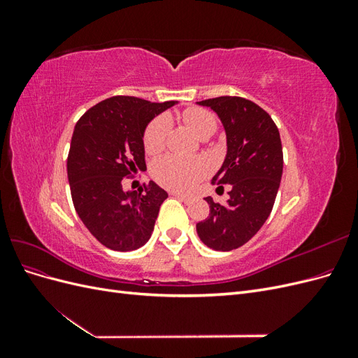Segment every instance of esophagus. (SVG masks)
Instances as JSON below:
<instances>
[{
    "instance_id": "1",
    "label": "esophagus",
    "mask_w": 358,
    "mask_h": 358,
    "mask_svg": "<svg viewBox=\"0 0 358 358\" xmlns=\"http://www.w3.org/2000/svg\"><path fill=\"white\" fill-rule=\"evenodd\" d=\"M173 196L178 197L180 201H183L185 204H189V203H192V201H194V197H191V196H185V194H180V192H173Z\"/></svg>"
}]
</instances>
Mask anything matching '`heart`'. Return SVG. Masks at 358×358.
<instances>
[{
    "instance_id": "heart-1",
    "label": "heart",
    "mask_w": 358,
    "mask_h": 358,
    "mask_svg": "<svg viewBox=\"0 0 358 358\" xmlns=\"http://www.w3.org/2000/svg\"><path fill=\"white\" fill-rule=\"evenodd\" d=\"M185 121L201 138L210 137L218 122L212 112L191 107L182 113ZM169 119L166 116H158L149 122L143 133V146L149 155H155L164 149L166 138L169 133ZM206 175V166L200 159H185L175 155H166L158 158L152 166V176L162 187L188 191Z\"/></svg>"
}]
</instances>
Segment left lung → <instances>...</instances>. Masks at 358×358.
Masks as SVG:
<instances>
[{"label":"left lung","mask_w":358,"mask_h":358,"mask_svg":"<svg viewBox=\"0 0 358 358\" xmlns=\"http://www.w3.org/2000/svg\"><path fill=\"white\" fill-rule=\"evenodd\" d=\"M218 113L227 134V155L212 182L231 185L227 203H209L210 213L197 234L215 251L241 248L258 233L273 209L282 178L284 155L279 129L270 115L242 96L199 101Z\"/></svg>","instance_id":"8db88e82"}]
</instances>
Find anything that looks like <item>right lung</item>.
<instances>
[{
    "label": "right lung",
    "instance_id": "right-lung-1",
    "mask_svg": "<svg viewBox=\"0 0 358 358\" xmlns=\"http://www.w3.org/2000/svg\"><path fill=\"white\" fill-rule=\"evenodd\" d=\"M173 104L116 95L92 106L74 127L67 158L74 209L95 239L113 251L143 246L169 197L155 182L143 193L125 192L122 180L146 169L145 128Z\"/></svg>",
    "mask_w": 358,
    "mask_h": 358
}]
</instances>
